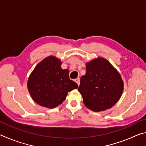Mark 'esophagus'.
<instances>
[{
	"instance_id": "obj_1",
	"label": "esophagus",
	"mask_w": 146,
	"mask_h": 146,
	"mask_svg": "<svg viewBox=\"0 0 146 146\" xmlns=\"http://www.w3.org/2000/svg\"><path fill=\"white\" fill-rule=\"evenodd\" d=\"M75 82H76V83L77 84L78 86L80 85V78H76L75 80Z\"/></svg>"
}]
</instances>
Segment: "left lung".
Listing matches in <instances>:
<instances>
[{"mask_svg":"<svg viewBox=\"0 0 146 146\" xmlns=\"http://www.w3.org/2000/svg\"><path fill=\"white\" fill-rule=\"evenodd\" d=\"M86 71L78 89L84 105L93 111L113 107L120 99L123 90L119 73L107 60L101 57L86 63Z\"/></svg>","mask_w":146,"mask_h":146,"instance_id":"1","label":"left lung"}]
</instances>
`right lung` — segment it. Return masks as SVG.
Masks as SVG:
<instances>
[{
	"instance_id": "add662e5",
	"label": "right lung",
	"mask_w": 146,
	"mask_h": 146,
	"mask_svg": "<svg viewBox=\"0 0 146 146\" xmlns=\"http://www.w3.org/2000/svg\"><path fill=\"white\" fill-rule=\"evenodd\" d=\"M62 62L54 56L44 58L32 71L28 89L33 100L41 106L54 108L65 100L69 91L78 88L70 80L69 70L61 68Z\"/></svg>"
}]
</instances>
